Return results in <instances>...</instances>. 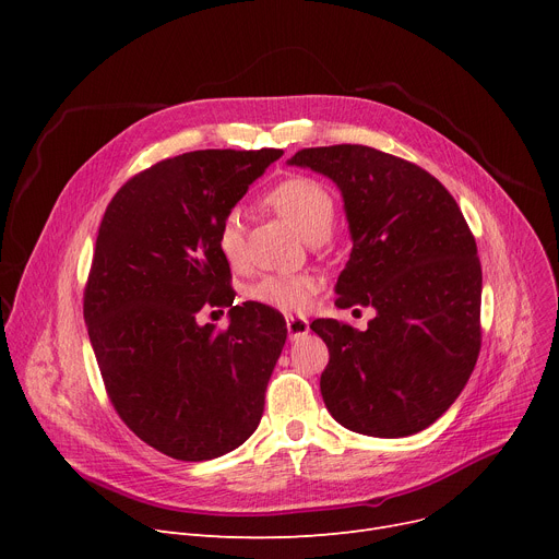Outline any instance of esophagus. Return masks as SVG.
<instances>
[{
    "label": "esophagus",
    "instance_id": "esophagus-1",
    "mask_svg": "<svg viewBox=\"0 0 559 559\" xmlns=\"http://www.w3.org/2000/svg\"><path fill=\"white\" fill-rule=\"evenodd\" d=\"M308 331H310L308 319H304V317H287V333H289V340H299V337H304Z\"/></svg>",
    "mask_w": 559,
    "mask_h": 559
}]
</instances>
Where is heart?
Returning a JSON list of instances; mask_svg holds the SVG:
<instances>
[{"label": "heart", "mask_w": 559, "mask_h": 559, "mask_svg": "<svg viewBox=\"0 0 559 559\" xmlns=\"http://www.w3.org/2000/svg\"><path fill=\"white\" fill-rule=\"evenodd\" d=\"M270 209L281 215L304 240L314 242L329 238L335 222V201L331 192L306 176H292V179L274 186L267 197ZM217 247L230 264H240L245 258V235L242 215L238 211L228 213L217 230ZM317 292V278L308 274L289 276H264L251 285L249 297L262 306L276 308L281 312H301L310 306Z\"/></svg>", "instance_id": "obj_1"}]
</instances>
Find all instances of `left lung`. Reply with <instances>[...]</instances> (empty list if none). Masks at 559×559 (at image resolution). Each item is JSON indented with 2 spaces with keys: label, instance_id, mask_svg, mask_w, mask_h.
<instances>
[{
  "label": "left lung",
  "instance_id": "8db88e82",
  "mask_svg": "<svg viewBox=\"0 0 559 559\" xmlns=\"http://www.w3.org/2000/svg\"><path fill=\"white\" fill-rule=\"evenodd\" d=\"M287 163L342 192L354 249L335 306L376 310L367 331L337 319L310 324L331 354L319 380L329 413L360 435H415L453 405L480 354L474 235L432 174L373 146H312Z\"/></svg>",
  "mask_w": 559,
  "mask_h": 559
}]
</instances>
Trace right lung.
Here are the masks:
<instances>
[{"instance_id": "1", "label": "right lung", "mask_w": 559, "mask_h": 559, "mask_svg": "<svg viewBox=\"0 0 559 559\" xmlns=\"http://www.w3.org/2000/svg\"><path fill=\"white\" fill-rule=\"evenodd\" d=\"M281 156H174L135 174L104 213L83 292L87 335L117 415L174 460L219 457L260 424L287 329L270 306H233L217 230ZM201 307H228L229 329L199 328Z\"/></svg>"}]
</instances>
